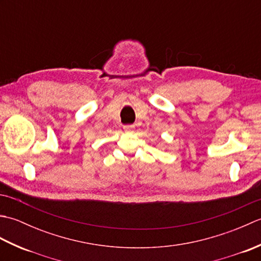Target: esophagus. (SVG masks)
Masks as SVG:
<instances>
[{
	"instance_id": "34e87169",
	"label": "esophagus",
	"mask_w": 261,
	"mask_h": 261,
	"mask_svg": "<svg viewBox=\"0 0 261 261\" xmlns=\"http://www.w3.org/2000/svg\"><path fill=\"white\" fill-rule=\"evenodd\" d=\"M123 129H124L125 132H130V131L134 130V125H124Z\"/></svg>"
}]
</instances>
